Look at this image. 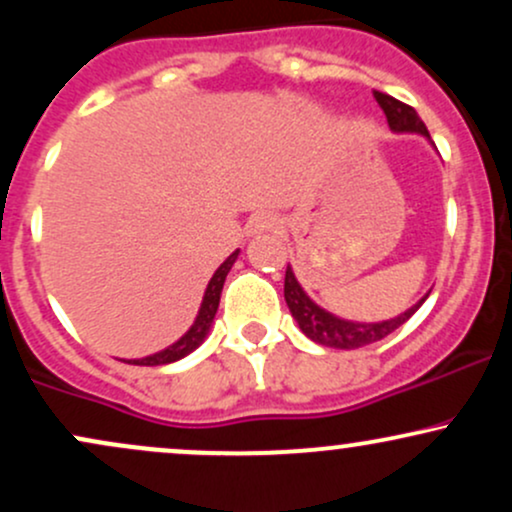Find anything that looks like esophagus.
Listing matches in <instances>:
<instances>
[{
    "instance_id": "34e87169",
    "label": "esophagus",
    "mask_w": 512,
    "mask_h": 512,
    "mask_svg": "<svg viewBox=\"0 0 512 512\" xmlns=\"http://www.w3.org/2000/svg\"><path fill=\"white\" fill-rule=\"evenodd\" d=\"M250 233H269V231H276V228H279V219H276V216H272V214H257V216H252L250 219Z\"/></svg>"
}]
</instances>
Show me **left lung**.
Segmentation results:
<instances>
[{
    "instance_id": "left-lung-1",
    "label": "left lung",
    "mask_w": 512,
    "mask_h": 512,
    "mask_svg": "<svg viewBox=\"0 0 512 512\" xmlns=\"http://www.w3.org/2000/svg\"><path fill=\"white\" fill-rule=\"evenodd\" d=\"M375 101H378L380 108H383L387 125H390L392 132L397 134L414 132L431 142V134H428L426 125L421 122V117L416 115L414 108H409L407 103L397 101V98L387 96V93H380V91H375ZM284 298H286V305H289L293 320L298 322V327H301L305 337L313 339V342L322 346H332V349H358V346L380 342V339H385L387 334L395 332L397 327H402L404 322H407L409 317L421 308V303L426 301L428 293L419 303L411 305V308L404 310L402 315L390 317V320L354 322V320H344V317H337L327 313L325 308H320V305H317L313 298L303 291V286L298 284L293 269L286 267Z\"/></svg>"
}]
</instances>
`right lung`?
Segmentation results:
<instances>
[{
    "label": "right lung",
    "mask_w": 512,
    "mask_h": 512,
    "mask_svg": "<svg viewBox=\"0 0 512 512\" xmlns=\"http://www.w3.org/2000/svg\"><path fill=\"white\" fill-rule=\"evenodd\" d=\"M238 252L240 250L233 252L231 257H226V262H223L221 267L214 272V276H211L207 291H204L202 305H199V313L195 317V322H192L190 330L182 334L178 342L166 346V349H163V351H156V354L144 356V358H134V361H129V363H134V366H166V363L180 361V358H185L187 354H192V351H195L197 346L202 344L204 339H207V334L211 330V322H214L216 310H219L223 281H226L228 272H231L233 262L238 260Z\"/></svg>",
    "instance_id": "add662e5"
}]
</instances>
